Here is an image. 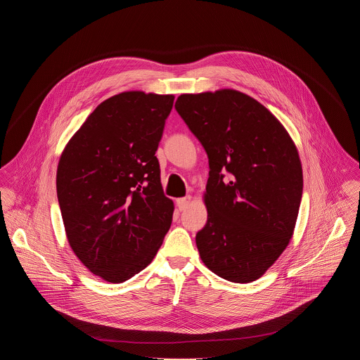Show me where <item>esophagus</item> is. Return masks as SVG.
<instances>
[{"mask_svg": "<svg viewBox=\"0 0 360 360\" xmlns=\"http://www.w3.org/2000/svg\"><path fill=\"white\" fill-rule=\"evenodd\" d=\"M191 202H192V196H191V195H186V196H184V198L176 199V205H178L179 211H185V210L189 207Z\"/></svg>", "mask_w": 360, "mask_h": 360, "instance_id": "esophagus-1", "label": "esophagus"}]
</instances>
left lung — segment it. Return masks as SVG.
<instances>
[{"mask_svg":"<svg viewBox=\"0 0 360 360\" xmlns=\"http://www.w3.org/2000/svg\"><path fill=\"white\" fill-rule=\"evenodd\" d=\"M175 110L208 153V221L196 233L202 262L218 276L259 279L289 245L303 189L297 149L283 125L235 91L182 94Z\"/></svg>","mask_w":360,"mask_h":360,"instance_id":"1","label":"left lung"}]
</instances>
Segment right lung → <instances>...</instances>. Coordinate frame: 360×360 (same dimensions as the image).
Instances as JSON below:
<instances>
[{"label": "right lung", "instance_id": "1", "mask_svg": "<svg viewBox=\"0 0 360 360\" xmlns=\"http://www.w3.org/2000/svg\"><path fill=\"white\" fill-rule=\"evenodd\" d=\"M174 95L127 91L94 110L57 169L65 233L96 276L122 283L155 258L172 224L155 157Z\"/></svg>", "mask_w": 360, "mask_h": 360}]
</instances>
